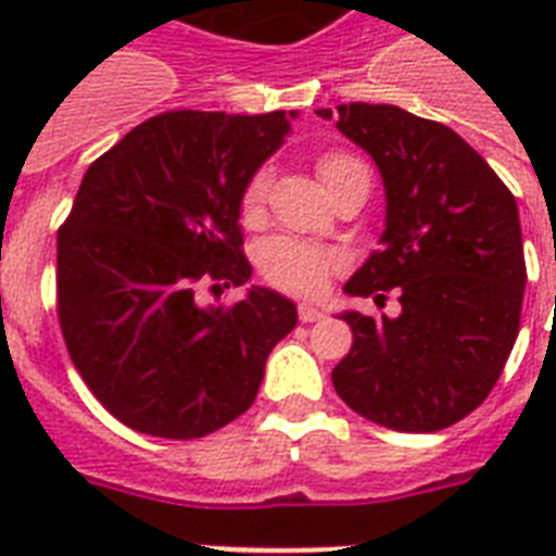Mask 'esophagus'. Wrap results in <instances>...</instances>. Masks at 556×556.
<instances>
[{
  "instance_id": "34e87169",
  "label": "esophagus",
  "mask_w": 556,
  "mask_h": 556,
  "mask_svg": "<svg viewBox=\"0 0 556 556\" xmlns=\"http://www.w3.org/2000/svg\"><path fill=\"white\" fill-rule=\"evenodd\" d=\"M300 323H320V320H326V312H320V308H314V305H308V303H303L300 305Z\"/></svg>"
}]
</instances>
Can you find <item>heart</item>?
Here are the masks:
<instances>
[{"label": "heart", "mask_w": 556, "mask_h": 556, "mask_svg": "<svg viewBox=\"0 0 556 556\" xmlns=\"http://www.w3.org/2000/svg\"><path fill=\"white\" fill-rule=\"evenodd\" d=\"M355 167H364V164L357 159H352V155H346V152H329V155H323L320 164H317V173H320L323 185L329 187L334 178ZM268 187L270 169H256L242 192L244 216H256V210L262 207V201L268 195ZM256 265H260L262 277L268 279L270 286L282 288L288 294L314 296L329 286L331 274L338 270L340 260L338 253L326 251L320 244L305 242V239H294V236H270V239H265V242L260 244V251H256Z\"/></svg>", "instance_id": "b5f03b06"}]
</instances>
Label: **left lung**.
<instances>
[{"label":"left lung","mask_w":556,"mask_h":556,"mask_svg":"<svg viewBox=\"0 0 556 556\" xmlns=\"http://www.w3.org/2000/svg\"><path fill=\"white\" fill-rule=\"evenodd\" d=\"M331 121V109H317ZM338 129L371 155L387 192L380 251L343 291L395 317L343 312L355 343L331 383L357 415L401 432H435L496 387L526 294L517 199L450 126L387 103L338 106Z\"/></svg>","instance_id":"left-lung-1"}]
</instances>
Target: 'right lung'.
<instances>
[{
  "label": "right lung",
  "instance_id": "right-lung-1",
  "mask_svg": "<svg viewBox=\"0 0 556 556\" xmlns=\"http://www.w3.org/2000/svg\"><path fill=\"white\" fill-rule=\"evenodd\" d=\"M296 112H164L103 152L56 233V317L74 366L117 421L201 439L253 404L296 305L251 286L201 305L199 288L244 286L242 192Z\"/></svg>",
  "mask_w": 556,
  "mask_h": 556
}]
</instances>
